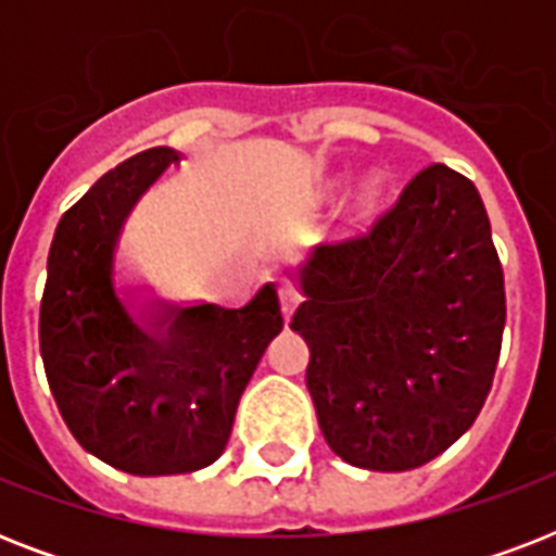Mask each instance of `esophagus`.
<instances>
[{"instance_id":"esophagus-1","label":"esophagus","mask_w":556,"mask_h":556,"mask_svg":"<svg viewBox=\"0 0 556 556\" xmlns=\"http://www.w3.org/2000/svg\"><path fill=\"white\" fill-rule=\"evenodd\" d=\"M277 291H279V305H282V314H286V317H291V312L296 308V303L303 300V291H300L294 282H288V279H282V282H279Z\"/></svg>"}]
</instances>
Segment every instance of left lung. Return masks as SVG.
Returning <instances> with one entry per match:
<instances>
[{
    "label": "left lung",
    "mask_w": 556,
    "mask_h": 556,
    "mask_svg": "<svg viewBox=\"0 0 556 556\" xmlns=\"http://www.w3.org/2000/svg\"><path fill=\"white\" fill-rule=\"evenodd\" d=\"M291 329L329 447L380 473L413 470L470 430L505 331V274L473 181L415 173L366 233L320 244Z\"/></svg>",
    "instance_id": "left-lung-1"
}]
</instances>
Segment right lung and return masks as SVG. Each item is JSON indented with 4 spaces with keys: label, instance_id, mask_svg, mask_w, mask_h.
<instances>
[{
    "label": "right lung",
    "instance_id": "1",
    "mask_svg": "<svg viewBox=\"0 0 556 556\" xmlns=\"http://www.w3.org/2000/svg\"><path fill=\"white\" fill-rule=\"evenodd\" d=\"M178 155L155 147L109 169L56 225L39 303V352L65 427L132 476L192 473L225 450L262 352L282 329L265 286L239 312L195 305L147 334L112 288L126 213Z\"/></svg>",
    "mask_w": 556,
    "mask_h": 556
}]
</instances>
